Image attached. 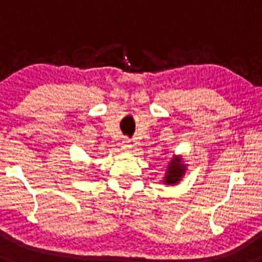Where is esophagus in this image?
<instances>
[{"mask_svg":"<svg viewBox=\"0 0 262 262\" xmlns=\"http://www.w3.org/2000/svg\"><path fill=\"white\" fill-rule=\"evenodd\" d=\"M131 148H133L131 140H129L128 138H124L123 140H122V149H124V151H129Z\"/></svg>","mask_w":262,"mask_h":262,"instance_id":"obj_1","label":"esophagus"}]
</instances>
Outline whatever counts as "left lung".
Instances as JSON below:
<instances>
[{
    "instance_id": "obj_1",
    "label": "left lung",
    "mask_w": 262,
    "mask_h": 262,
    "mask_svg": "<svg viewBox=\"0 0 262 262\" xmlns=\"http://www.w3.org/2000/svg\"><path fill=\"white\" fill-rule=\"evenodd\" d=\"M185 170H186V169H185V166L181 164V159H180V157H173L170 164L168 165V170H166L164 182L169 185L177 184V182L182 178V176H184Z\"/></svg>"
}]
</instances>
